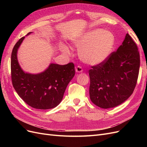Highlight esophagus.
Returning <instances> with one entry per match:
<instances>
[{"instance_id":"34e87169","label":"esophagus","mask_w":147,"mask_h":147,"mask_svg":"<svg viewBox=\"0 0 147 147\" xmlns=\"http://www.w3.org/2000/svg\"><path fill=\"white\" fill-rule=\"evenodd\" d=\"M75 71H76L78 73H80V72H83V69L81 66H77L76 69H75Z\"/></svg>"}]
</instances>
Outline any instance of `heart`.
I'll use <instances>...</instances> for the list:
<instances>
[{"label":"heart","instance_id":"1","mask_svg":"<svg viewBox=\"0 0 147 147\" xmlns=\"http://www.w3.org/2000/svg\"><path fill=\"white\" fill-rule=\"evenodd\" d=\"M80 50V56L83 61L90 65L103 63L110 55L115 43L112 33L103 29H95L83 35L74 42ZM64 53H69L65 45L61 47Z\"/></svg>","mask_w":147,"mask_h":147}]
</instances>
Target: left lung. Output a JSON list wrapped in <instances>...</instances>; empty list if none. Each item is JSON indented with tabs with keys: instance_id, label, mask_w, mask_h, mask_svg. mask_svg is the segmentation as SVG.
<instances>
[{
	"instance_id": "obj_1",
	"label": "left lung",
	"mask_w": 147,
	"mask_h": 147,
	"mask_svg": "<svg viewBox=\"0 0 147 147\" xmlns=\"http://www.w3.org/2000/svg\"><path fill=\"white\" fill-rule=\"evenodd\" d=\"M140 54L137 44L128 34L122 45L103 63L91 66L90 97L102 109L122 104L132 94L137 82Z\"/></svg>"
}]
</instances>
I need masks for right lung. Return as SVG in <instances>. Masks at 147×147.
<instances>
[{
	"label": "right lung",
	"mask_w": 147,
	"mask_h": 147,
	"mask_svg": "<svg viewBox=\"0 0 147 147\" xmlns=\"http://www.w3.org/2000/svg\"><path fill=\"white\" fill-rule=\"evenodd\" d=\"M24 37L21 38L16 42L11 52L13 86L21 98L32 107L42 110L54 108L61 102L67 86L74 77V64H51L41 74L32 75L24 73L17 59L18 49Z\"/></svg>",
	"instance_id": "add662e5"
}]
</instances>
